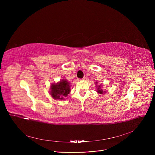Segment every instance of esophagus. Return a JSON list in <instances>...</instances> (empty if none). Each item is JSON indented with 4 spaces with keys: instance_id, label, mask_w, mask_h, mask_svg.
Instances as JSON below:
<instances>
[{
    "instance_id": "1",
    "label": "esophagus",
    "mask_w": 155,
    "mask_h": 155,
    "mask_svg": "<svg viewBox=\"0 0 155 155\" xmlns=\"http://www.w3.org/2000/svg\"><path fill=\"white\" fill-rule=\"evenodd\" d=\"M84 78H82V79H78V81H81V80H83Z\"/></svg>"
}]
</instances>
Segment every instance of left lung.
Instances as JSON below:
<instances>
[{
  "instance_id": "obj_1",
  "label": "left lung",
  "mask_w": 155,
  "mask_h": 155,
  "mask_svg": "<svg viewBox=\"0 0 155 155\" xmlns=\"http://www.w3.org/2000/svg\"><path fill=\"white\" fill-rule=\"evenodd\" d=\"M96 88H97V93L98 94H105V93H107V91H105L104 90L102 89V85L101 84H98L97 82H96Z\"/></svg>"
}]
</instances>
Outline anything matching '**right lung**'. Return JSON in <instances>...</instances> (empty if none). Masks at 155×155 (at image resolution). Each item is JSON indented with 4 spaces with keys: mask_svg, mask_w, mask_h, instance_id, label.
Here are the masks:
<instances>
[{
    "mask_svg": "<svg viewBox=\"0 0 155 155\" xmlns=\"http://www.w3.org/2000/svg\"><path fill=\"white\" fill-rule=\"evenodd\" d=\"M70 82L65 79H61L56 83H52L50 86V94L56 100H64L71 93Z\"/></svg>",
    "mask_w": 155,
    "mask_h": 155,
    "instance_id": "add662e5",
    "label": "right lung"
}]
</instances>
